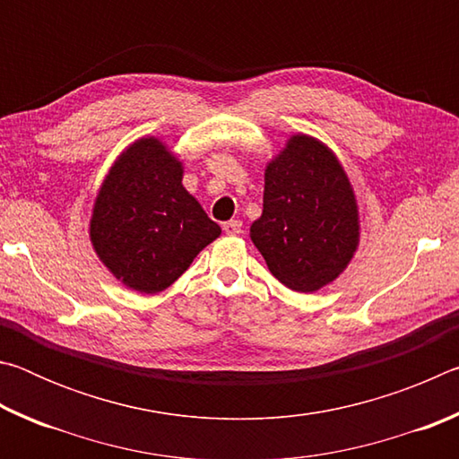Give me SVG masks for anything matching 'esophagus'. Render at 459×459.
Instances as JSON below:
<instances>
[{
    "instance_id": "1",
    "label": "esophagus",
    "mask_w": 459,
    "mask_h": 459,
    "mask_svg": "<svg viewBox=\"0 0 459 459\" xmlns=\"http://www.w3.org/2000/svg\"><path fill=\"white\" fill-rule=\"evenodd\" d=\"M222 229H224V232H227V235L235 237V235H238L240 229H243V222H240V221H229V222L222 224Z\"/></svg>"
}]
</instances>
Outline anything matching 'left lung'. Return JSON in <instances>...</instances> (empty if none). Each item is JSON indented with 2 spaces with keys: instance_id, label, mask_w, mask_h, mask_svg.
<instances>
[{
  "instance_id": "obj_1",
  "label": "left lung",
  "mask_w": 459,
  "mask_h": 459,
  "mask_svg": "<svg viewBox=\"0 0 459 459\" xmlns=\"http://www.w3.org/2000/svg\"><path fill=\"white\" fill-rule=\"evenodd\" d=\"M251 240L273 277L299 293L322 290L352 261L359 204L336 153L320 139L295 134L269 161Z\"/></svg>"
}]
</instances>
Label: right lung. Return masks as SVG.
<instances>
[{"label": "right lung", "mask_w": 459, "mask_h": 459, "mask_svg": "<svg viewBox=\"0 0 459 459\" xmlns=\"http://www.w3.org/2000/svg\"><path fill=\"white\" fill-rule=\"evenodd\" d=\"M184 166L158 137L123 150L97 192L89 237L115 279L139 293L172 285L221 227L182 184Z\"/></svg>", "instance_id": "right-lung-1"}]
</instances>
